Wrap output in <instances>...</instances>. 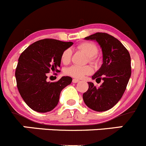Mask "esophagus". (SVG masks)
Here are the masks:
<instances>
[{
	"mask_svg": "<svg viewBox=\"0 0 146 146\" xmlns=\"http://www.w3.org/2000/svg\"><path fill=\"white\" fill-rule=\"evenodd\" d=\"M78 82H79L78 79H75V78L73 79V83H78Z\"/></svg>",
	"mask_w": 146,
	"mask_h": 146,
	"instance_id": "34e87169",
	"label": "esophagus"
}]
</instances>
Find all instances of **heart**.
Returning <instances> with one entry per match:
<instances>
[{
  "label": "heart",
  "mask_w": 146,
  "mask_h": 146,
  "mask_svg": "<svg viewBox=\"0 0 146 146\" xmlns=\"http://www.w3.org/2000/svg\"><path fill=\"white\" fill-rule=\"evenodd\" d=\"M79 50H82L88 56L89 61L95 63L96 61V56L98 49L97 46L93 42H83L77 46ZM72 50L70 48H66L63 50L60 56V60L64 65L68 64L71 60ZM93 73V68L89 66H72L66 70V73L71 77L76 78H82L86 75H90Z\"/></svg>",
  "instance_id": "heart-1"
}]
</instances>
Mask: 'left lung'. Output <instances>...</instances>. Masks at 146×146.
<instances>
[{"mask_svg": "<svg viewBox=\"0 0 146 146\" xmlns=\"http://www.w3.org/2000/svg\"><path fill=\"white\" fill-rule=\"evenodd\" d=\"M98 43L103 52V64L92 76L103 80L100 87L88 82L89 88L83 93L86 106L102 112L112 108L123 95L131 75V56L125 46L117 38L106 33H96L85 38Z\"/></svg>", "mask_w": 146, "mask_h": 146, "instance_id": "8db88e82", "label": "left lung"}]
</instances>
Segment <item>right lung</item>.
Segmentation results:
<instances>
[{"instance_id": "1", "label": "right lung", "mask_w": 146, "mask_h": 146, "mask_svg": "<svg viewBox=\"0 0 146 146\" xmlns=\"http://www.w3.org/2000/svg\"><path fill=\"white\" fill-rule=\"evenodd\" d=\"M73 45L51 38L38 40L21 54L15 69L17 88L25 103L33 111L46 113L58 105L61 90L72 82L63 76L56 82H48L47 73L59 72L60 56Z\"/></svg>"}]
</instances>
